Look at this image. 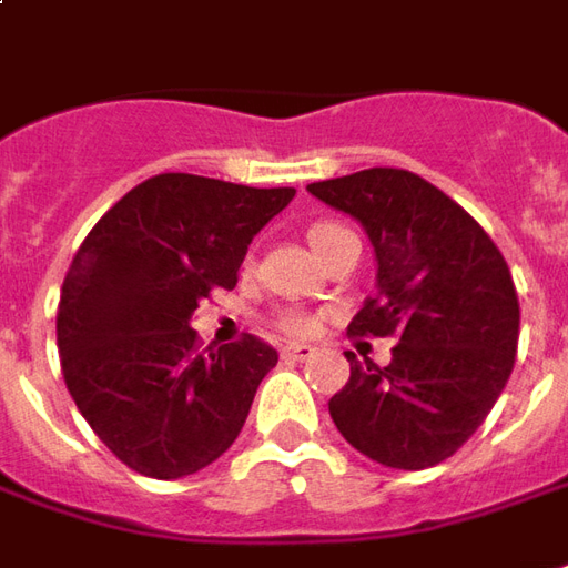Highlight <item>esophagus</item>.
Wrapping results in <instances>:
<instances>
[{
  "label": "esophagus",
  "instance_id": "34e87169",
  "mask_svg": "<svg viewBox=\"0 0 568 568\" xmlns=\"http://www.w3.org/2000/svg\"><path fill=\"white\" fill-rule=\"evenodd\" d=\"M313 353H316V347H311V344H283L280 347V356L288 359V363H304V359H311Z\"/></svg>",
  "mask_w": 568,
  "mask_h": 568
}]
</instances>
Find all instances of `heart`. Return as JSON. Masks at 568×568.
Here are the masks:
<instances>
[{"mask_svg":"<svg viewBox=\"0 0 568 568\" xmlns=\"http://www.w3.org/2000/svg\"><path fill=\"white\" fill-rule=\"evenodd\" d=\"M341 233H347V230L335 224V221H316L311 233H307V240H311L313 252H320L328 240H335ZM276 328L285 332L288 338H311V335L320 332V316L311 311H295V307L292 311H280L276 313Z\"/></svg>","mask_w":568,"mask_h":568,"instance_id":"1","label":"heart"}]
</instances>
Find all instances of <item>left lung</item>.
<instances>
[{
	"label": "left lung",
	"mask_w": 568,
	"mask_h": 568,
	"mask_svg": "<svg viewBox=\"0 0 568 568\" xmlns=\"http://www.w3.org/2000/svg\"><path fill=\"white\" fill-rule=\"evenodd\" d=\"M366 227L378 295L353 338H396L387 366L344 353L351 381L328 415L353 449L396 470L446 462L505 390L519 301L505 255L462 205L406 169H363L307 187Z\"/></svg>",
	"instance_id": "obj_1"
}]
</instances>
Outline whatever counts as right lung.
Wrapping results in <instances>:
<instances>
[{"mask_svg": "<svg viewBox=\"0 0 568 568\" xmlns=\"http://www.w3.org/2000/svg\"><path fill=\"white\" fill-rule=\"evenodd\" d=\"M292 196L295 187L165 172L129 190L82 240L58 304L61 372L125 467L187 477L240 436L280 356L255 335L202 351L190 316L236 285L252 236Z\"/></svg>", "mask_w": 568, "mask_h": 568, "instance_id": "right-lung-1", "label": "right lung"}]
</instances>
